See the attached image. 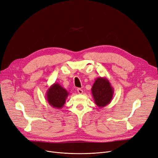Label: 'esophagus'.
Wrapping results in <instances>:
<instances>
[{
    "instance_id": "1",
    "label": "esophagus",
    "mask_w": 158,
    "mask_h": 158,
    "mask_svg": "<svg viewBox=\"0 0 158 158\" xmlns=\"http://www.w3.org/2000/svg\"><path fill=\"white\" fill-rule=\"evenodd\" d=\"M77 92H78V94H82L83 93V90H82V89H81V88H77Z\"/></svg>"
}]
</instances>
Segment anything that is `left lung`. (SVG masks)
Wrapping results in <instances>:
<instances>
[{
    "label": "left lung",
    "instance_id": "obj_1",
    "mask_svg": "<svg viewBox=\"0 0 158 158\" xmlns=\"http://www.w3.org/2000/svg\"><path fill=\"white\" fill-rule=\"evenodd\" d=\"M91 90L95 103L99 108L106 106L111 102L114 92L108 79L101 77L95 79Z\"/></svg>",
    "mask_w": 158,
    "mask_h": 158
}]
</instances>
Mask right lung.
<instances>
[{
    "mask_svg": "<svg viewBox=\"0 0 158 158\" xmlns=\"http://www.w3.org/2000/svg\"><path fill=\"white\" fill-rule=\"evenodd\" d=\"M46 94V99L48 104L57 109H61L63 107L68 96L69 95V92H68L65 88L56 83L48 89Z\"/></svg>",
    "mask_w": 158,
    "mask_h": 158,
    "instance_id": "obj_1",
    "label": "right lung"
}]
</instances>
